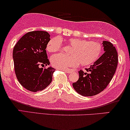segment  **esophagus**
I'll return each mask as SVG.
<instances>
[{
  "label": "esophagus",
  "instance_id": "1",
  "mask_svg": "<svg viewBox=\"0 0 130 130\" xmlns=\"http://www.w3.org/2000/svg\"><path fill=\"white\" fill-rule=\"evenodd\" d=\"M63 71L64 72H65L66 73H71L73 72V70H70V69H67V70H63Z\"/></svg>",
  "mask_w": 130,
  "mask_h": 130
}]
</instances>
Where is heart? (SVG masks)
<instances>
[{"label": "heart", "mask_w": 130, "mask_h": 130, "mask_svg": "<svg viewBox=\"0 0 130 130\" xmlns=\"http://www.w3.org/2000/svg\"><path fill=\"white\" fill-rule=\"evenodd\" d=\"M69 47L70 55L60 54L51 57V64L55 68L66 69L74 67L80 63L82 66H88L93 63L100 56L102 47L98 42L87 41L77 38H69L66 40ZM62 47V42L58 37L51 38L47 45V50L50 53L57 52Z\"/></svg>", "instance_id": "b5f03b06"}]
</instances>
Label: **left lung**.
<instances>
[{"label":"left lung","mask_w":130,"mask_h":130,"mask_svg":"<svg viewBox=\"0 0 130 130\" xmlns=\"http://www.w3.org/2000/svg\"><path fill=\"white\" fill-rule=\"evenodd\" d=\"M104 53L86 69L79 72V80L73 83L74 90L84 96H92L103 91L112 79L118 64V53L112 44L103 41Z\"/></svg>","instance_id":"left-lung-1"}]
</instances>
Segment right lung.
<instances>
[{"label":"right lung","mask_w":130,"mask_h":130,"mask_svg":"<svg viewBox=\"0 0 130 130\" xmlns=\"http://www.w3.org/2000/svg\"><path fill=\"white\" fill-rule=\"evenodd\" d=\"M50 35L42 31L26 33L15 44L13 50L14 68L17 79L29 91L36 92L47 88L52 81L55 69L40 68L50 65L46 52Z\"/></svg>","instance_id":"obj_1"}]
</instances>
